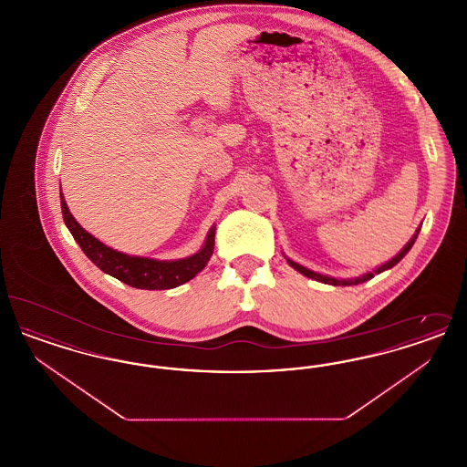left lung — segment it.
I'll list each match as a JSON object with an SVG mask.
<instances>
[{
	"label": "left lung",
	"mask_w": 467,
	"mask_h": 467,
	"mask_svg": "<svg viewBox=\"0 0 467 467\" xmlns=\"http://www.w3.org/2000/svg\"><path fill=\"white\" fill-rule=\"evenodd\" d=\"M419 233H420V225L417 227V231H415V234L411 236V240L408 242V244H404V248H400V254L398 255H394L390 261H387L385 265H381V266L375 267L373 271H368V273H364V275H360V276H356V278H334V276H329V275H320V273H317V271H311L308 267L301 266V265H297L296 261H292L289 259L287 255H285V259H287V263H289V266L294 267L296 271H299L301 275H305V276H308L311 280H317V282H322V284H327V285H358V284H364V282H368V280H371L375 275H379V273H383V271H387V269H390V267L396 266L398 263H400V259L410 252V248L413 246L415 244V240H417V236H419Z\"/></svg>",
	"instance_id": "left-lung-1"
}]
</instances>
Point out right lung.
I'll list each match as a JSON object with an SVG mask.
<instances>
[{
	"label": "right lung",
	"instance_id": "1",
	"mask_svg": "<svg viewBox=\"0 0 467 467\" xmlns=\"http://www.w3.org/2000/svg\"><path fill=\"white\" fill-rule=\"evenodd\" d=\"M59 196H61V210H63L65 223L71 236L75 238V242L84 250V254L103 273L136 289H175L178 285L192 280L201 269L206 266V263L213 254L215 225L210 227L200 250L183 259L159 261V259L130 255V254L113 250L103 242H99L98 238H94L80 223H77V219L71 215L67 208L63 192H59Z\"/></svg>",
	"mask_w": 467,
	"mask_h": 467
}]
</instances>
